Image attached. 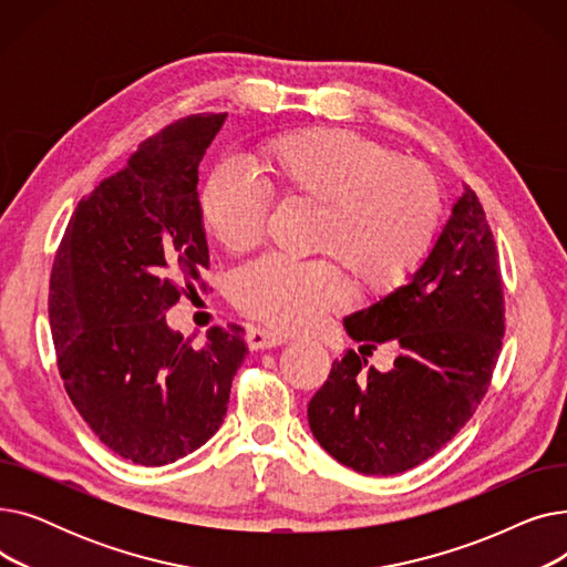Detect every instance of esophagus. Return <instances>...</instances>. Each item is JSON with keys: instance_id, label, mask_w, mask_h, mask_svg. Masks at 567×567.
I'll use <instances>...</instances> for the list:
<instances>
[{"instance_id": "1", "label": "esophagus", "mask_w": 567, "mask_h": 567, "mask_svg": "<svg viewBox=\"0 0 567 567\" xmlns=\"http://www.w3.org/2000/svg\"><path fill=\"white\" fill-rule=\"evenodd\" d=\"M246 342L250 349H271V347H280L287 342L285 336L274 333V331H266V329H248L246 333Z\"/></svg>"}]
</instances>
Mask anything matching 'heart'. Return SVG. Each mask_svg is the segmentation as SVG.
Listing matches in <instances>:
<instances>
[{"instance_id": "b5f03b06", "label": "heart", "mask_w": 567, "mask_h": 567, "mask_svg": "<svg viewBox=\"0 0 567 567\" xmlns=\"http://www.w3.org/2000/svg\"><path fill=\"white\" fill-rule=\"evenodd\" d=\"M264 186L287 202L317 206L310 250L331 257H261L231 278L234 306L278 331H303L347 301L344 278L361 293L402 285L423 261L441 220L434 174L395 158L389 146L347 128L278 137L252 158ZM206 231L229 252L255 248L268 223L264 190L234 165L208 174L199 195Z\"/></svg>"}]
</instances>
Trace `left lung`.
Listing matches in <instances>:
<instances>
[{
  "mask_svg": "<svg viewBox=\"0 0 567 567\" xmlns=\"http://www.w3.org/2000/svg\"><path fill=\"white\" fill-rule=\"evenodd\" d=\"M361 353L400 347L391 372L353 349L308 404L321 449L365 475H395L439 453L483 402L505 333L503 280L485 208L471 188L413 278L344 319Z\"/></svg>",
  "mask_w": 567,
  "mask_h": 567,
  "instance_id": "8db88e82",
  "label": "left lung"
}]
</instances>
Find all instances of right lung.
I'll use <instances>...</instances> for the list:
<instances>
[{
	"label": "right lung",
	"instance_id": "obj_1",
	"mask_svg": "<svg viewBox=\"0 0 567 567\" xmlns=\"http://www.w3.org/2000/svg\"><path fill=\"white\" fill-rule=\"evenodd\" d=\"M225 118L190 114L146 137L78 202L52 264L64 389L107 449L142 466L182 460L218 432L248 353L238 323L214 326L195 349L165 321L195 282L206 289L197 169Z\"/></svg>",
	"mask_w": 567,
	"mask_h": 567
}]
</instances>
